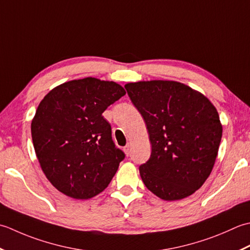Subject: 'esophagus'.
<instances>
[{
  "instance_id": "obj_1",
  "label": "esophagus",
  "mask_w": 250,
  "mask_h": 250,
  "mask_svg": "<svg viewBox=\"0 0 250 250\" xmlns=\"http://www.w3.org/2000/svg\"><path fill=\"white\" fill-rule=\"evenodd\" d=\"M124 152L126 155H129L130 154V145L127 144L125 146H124Z\"/></svg>"
}]
</instances>
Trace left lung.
I'll return each instance as SVG.
<instances>
[{
	"label": "left lung",
	"instance_id": "1",
	"mask_svg": "<svg viewBox=\"0 0 250 250\" xmlns=\"http://www.w3.org/2000/svg\"><path fill=\"white\" fill-rule=\"evenodd\" d=\"M144 118L151 157L139 168L145 186L164 201L192 195L209 177L218 155L222 125L211 101L176 81L125 84Z\"/></svg>",
	"mask_w": 250,
	"mask_h": 250
}]
</instances>
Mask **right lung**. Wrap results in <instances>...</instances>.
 <instances>
[{
	"mask_svg": "<svg viewBox=\"0 0 250 250\" xmlns=\"http://www.w3.org/2000/svg\"><path fill=\"white\" fill-rule=\"evenodd\" d=\"M126 94L113 81L72 80L41 100L31 122L35 154L62 194L88 200L103 192L125 157L116 149L104 110Z\"/></svg>",
	"mask_w": 250,
	"mask_h": 250,
	"instance_id": "add662e5",
	"label": "right lung"
}]
</instances>
